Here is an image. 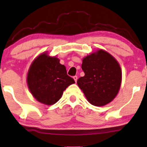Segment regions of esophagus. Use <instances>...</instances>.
<instances>
[{
    "label": "esophagus",
    "mask_w": 147,
    "mask_h": 147,
    "mask_svg": "<svg viewBox=\"0 0 147 147\" xmlns=\"http://www.w3.org/2000/svg\"><path fill=\"white\" fill-rule=\"evenodd\" d=\"M73 78H74V80H75V82H77V80H78V76H74V77H73Z\"/></svg>",
    "instance_id": "1"
}]
</instances>
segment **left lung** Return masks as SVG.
<instances>
[{"instance_id": "8db88e82", "label": "left lung", "mask_w": 147, "mask_h": 147, "mask_svg": "<svg viewBox=\"0 0 147 147\" xmlns=\"http://www.w3.org/2000/svg\"><path fill=\"white\" fill-rule=\"evenodd\" d=\"M85 75L78 80V86L94 106H104L115 98L121 82V70L109 53L99 50L84 58Z\"/></svg>"}]
</instances>
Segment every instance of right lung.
I'll list each match as a JSON object with an SVG mask.
<instances>
[{
	"instance_id": "1",
	"label": "right lung",
	"mask_w": 147,
	"mask_h": 147,
	"mask_svg": "<svg viewBox=\"0 0 147 147\" xmlns=\"http://www.w3.org/2000/svg\"><path fill=\"white\" fill-rule=\"evenodd\" d=\"M27 82L34 98L47 105L58 101L67 88L75 83L67 74L65 67L60 63L59 59L47 53L39 55L32 63Z\"/></svg>"
}]
</instances>
